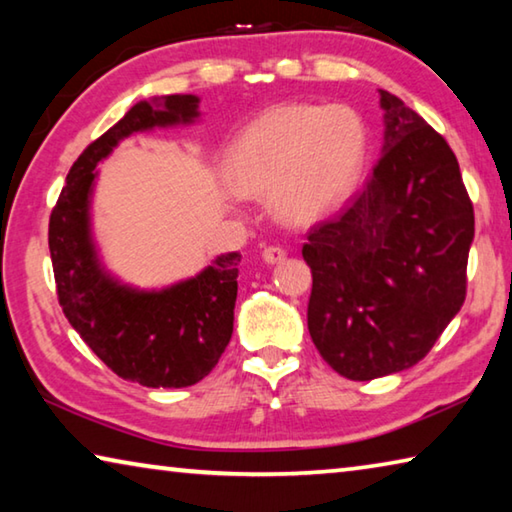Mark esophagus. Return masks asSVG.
<instances>
[{
  "instance_id": "34e87169",
  "label": "esophagus",
  "mask_w": 512,
  "mask_h": 512,
  "mask_svg": "<svg viewBox=\"0 0 512 512\" xmlns=\"http://www.w3.org/2000/svg\"><path fill=\"white\" fill-rule=\"evenodd\" d=\"M262 257H264L266 264H280V262H284V259H287V250H284L282 246H268V248H264Z\"/></svg>"
}]
</instances>
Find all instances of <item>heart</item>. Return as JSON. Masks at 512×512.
<instances>
[{"label": "heart", "instance_id": "heart-1", "mask_svg": "<svg viewBox=\"0 0 512 512\" xmlns=\"http://www.w3.org/2000/svg\"><path fill=\"white\" fill-rule=\"evenodd\" d=\"M366 151V124L352 108L291 103L250 121L225 153L223 176L239 194H271L284 221L307 223L348 198Z\"/></svg>", "mask_w": 512, "mask_h": 512}]
</instances>
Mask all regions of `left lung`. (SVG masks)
Returning a JSON list of instances; mask_svg holds the SVG:
<instances>
[{"label":"left lung","instance_id":"obj_1","mask_svg":"<svg viewBox=\"0 0 512 512\" xmlns=\"http://www.w3.org/2000/svg\"><path fill=\"white\" fill-rule=\"evenodd\" d=\"M384 146L363 192L309 230L307 325L329 366L370 381L415 366L467 293L474 207L445 137L381 90Z\"/></svg>","mask_w":512,"mask_h":512}]
</instances>
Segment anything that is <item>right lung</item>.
I'll use <instances>...</instances> for the list:
<instances>
[{
  "label": "right lung",
  "mask_w": 512,
  "mask_h": 512,
  "mask_svg": "<svg viewBox=\"0 0 512 512\" xmlns=\"http://www.w3.org/2000/svg\"><path fill=\"white\" fill-rule=\"evenodd\" d=\"M194 117V94H169L162 110L135 103L72 164L49 216L56 293L69 325L115 375L149 388L192 386L219 363L232 336L241 255L216 257L192 280L162 291H135L112 280L90 237L94 167L124 137Z\"/></svg>",
  "instance_id": "obj_1"
}]
</instances>
